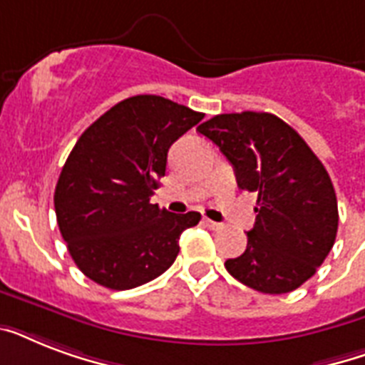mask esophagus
Here are the masks:
<instances>
[{
  "mask_svg": "<svg viewBox=\"0 0 365 365\" xmlns=\"http://www.w3.org/2000/svg\"><path fill=\"white\" fill-rule=\"evenodd\" d=\"M205 225H206V227L214 229V231H220V229H223V223L212 222V220H208V217H205Z\"/></svg>",
  "mask_w": 365,
  "mask_h": 365,
  "instance_id": "1",
  "label": "esophagus"
}]
</instances>
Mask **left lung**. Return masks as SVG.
I'll return each instance as SVG.
<instances>
[{
  "instance_id": "left-lung-1",
  "label": "left lung",
  "mask_w": 365,
  "mask_h": 365,
  "mask_svg": "<svg viewBox=\"0 0 365 365\" xmlns=\"http://www.w3.org/2000/svg\"><path fill=\"white\" fill-rule=\"evenodd\" d=\"M197 130L233 165L239 187L257 193L244 254L225 269L261 294H288L334 248L339 212L334 183L297 132L272 113H222Z\"/></svg>"
}]
</instances>
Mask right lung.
<instances>
[{
    "label": "right lung",
    "instance_id": "right-lung-1",
    "mask_svg": "<svg viewBox=\"0 0 365 365\" xmlns=\"http://www.w3.org/2000/svg\"><path fill=\"white\" fill-rule=\"evenodd\" d=\"M205 117L163 96L126 98L96 119L71 149L54 189V210L71 259L110 289L153 280L174 263L180 235L199 212L151 205L168 149Z\"/></svg>",
    "mask_w": 365,
    "mask_h": 365
}]
</instances>
